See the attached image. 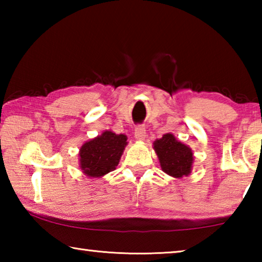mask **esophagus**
<instances>
[{
  "label": "esophagus",
  "instance_id": "1",
  "mask_svg": "<svg viewBox=\"0 0 262 262\" xmlns=\"http://www.w3.org/2000/svg\"><path fill=\"white\" fill-rule=\"evenodd\" d=\"M145 137V128L143 125H139L135 127V139L144 140Z\"/></svg>",
  "mask_w": 262,
  "mask_h": 262
}]
</instances>
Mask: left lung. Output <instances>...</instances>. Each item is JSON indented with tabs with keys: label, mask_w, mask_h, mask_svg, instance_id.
<instances>
[{
	"label": "left lung",
	"mask_w": 262,
	"mask_h": 262,
	"mask_svg": "<svg viewBox=\"0 0 262 262\" xmlns=\"http://www.w3.org/2000/svg\"><path fill=\"white\" fill-rule=\"evenodd\" d=\"M154 149L161 162L162 170L176 178L188 176L192 170L193 154L187 145L177 141L172 134L155 141Z\"/></svg>",
	"instance_id": "left-lung-1"
}]
</instances>
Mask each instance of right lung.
<instances>
[{"instance_id": "obj_1", "label": "right lung", "mask_w": 262, "mask_h": 262, "mask_svg": "<svg viewBox=\"0 0 262 262\" xmlns=\"http://www.w3.org/2000/svg\"><path fill=\"white\" fill-rule=\"evenodd\" d=\"M127 144V137L106 130L83 144L79 151L81 168L89 177H101L115 170Z\"/></svg>"}]
</instances>
